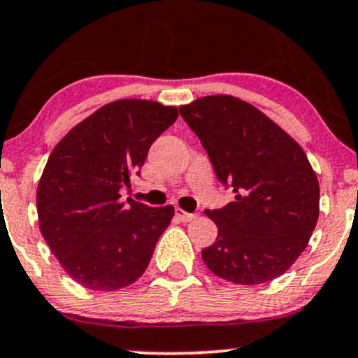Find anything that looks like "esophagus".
I'll return each mask as SVG.
<instances>
[{"mask_svg":"<svg viewBox=\"0 0 358 358\" xmlns=\"http://www.w3.org/2000/svg\"><path fill=\"white\" fill-rule=\"evenodd\" d=\"M175 213H176V217H178V219L182 220V222H190V220H193L196 217L195 213H188V212L182 210V208H176Z\"/></svg>","mask_w":358,"mask_h":358,"instance_id":"obj_1","label":"esophagus"}]
</instances>
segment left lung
I'll list each match as a JSON object with an SVG mask.
<instances>
[{"mask_svg": "<svg viewBox=\"0 0 358 358\" xmlns=\"http://www.w3.org/2000/svg\"><path fill=\"white\" fill-rule=\"evenodd\" d=\"M180 114L236 200L205 210L219 227L202 250L215 276L236 285L273 281L310 241L320 213V185L303 148L249 102L207 96Z\"/></svg>", "mask_w": 358, "mask_h": 358, "instance_id": "obj_1", "label": "left lung"}]
</instances>
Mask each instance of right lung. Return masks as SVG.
I'll use <instances>...</instances> for the list:
<instances>
[{"label":"right lung","mask_w":358,"mask_h":358,"mask_svg":"<svg viewBox=\"0 0 358 358\" xmlns=\"http://www.w3.org/2000/svg\"><path fill=\"white\" fill-rule=\"evenodd\" d=\"M178 117L155 101L102 106L53 148L36 188L43 239L73 281L114 291L143 276L175 208L148 207L119 190L141 173L150 146Z\"/></svg>","instance_id":"add662e5"}]
</instances>
